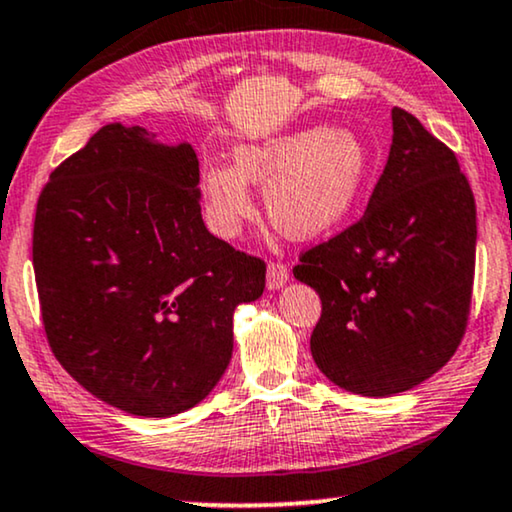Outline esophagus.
<instances>
[{"mask_svg":"<svg viewBox=\"0 0 512 512\" xmlns=\"http://www.w3.org/2000/svg\"><path fill=\"white\" fill-rule=\"evenodd\" d=\"M290 281V269L283 262H269L267 267V288L278 290Z\"/></svg>","mask_w":512,"mask_h":512,"instance_id":"esophagus-1","label":"esophagus"}]
</instances>
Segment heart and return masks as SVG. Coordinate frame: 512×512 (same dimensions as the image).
I'll return each mask as SVG.
<instances>
[{"label": "heart", "mask_w": 512, "mask_h": 512, "mask_svg": "<svg viewBox=\"0 0 512 512\" xmlns=\"http://www.w3.org/2000/svg\"><path fill=\"white\" fill-rule=\"evenodd\" d=\"M372 168L370 149L346 128H302L236 149V168L213 163L201 189L217 234L236 236L255 210L250 187L262 185L274 227L295 241L335 229L356 206Z\"/></svg>", "instance_id": "1"}]
</instances>
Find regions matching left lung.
<instances>
[{
  "label": "left lung",
  "instance_id": "1",
  "mask_svg": "<svg viewBox=\"0 0 512 512\" xmlns=\"http://www.w3.org/2000/svg\"><path fill=\"white\" fill-rule=\"evenodd\" d=\"M393 142L365 215L292 269L318 292L311 356L370 398L410 391L459 349L475 276V199L456 154L393 107Z\"/></svg>",
  "mask_w": 512,
  "mask_h": 512
}]
</instances>
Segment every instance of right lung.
<instances>
[{
  "mask_svg": "<svg viewBox=\"0 0 512 512\" xmlns=\"http://www.w3.org/2000/svg\"><path fill=\"white\" fill-rule=\"evenodd\" d=\"M192 145L102 126L51 173L32 264L58 363L102 403L173 417L227 370L234 311L264 292L267 264L210 234Z\"/></svg>",
  "mask_w": 512,
  "mask_h": 512,
  "instance_id": "right-lung-1",
  "label": "right lung"
}]
</instances>
